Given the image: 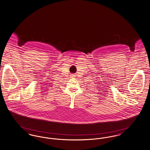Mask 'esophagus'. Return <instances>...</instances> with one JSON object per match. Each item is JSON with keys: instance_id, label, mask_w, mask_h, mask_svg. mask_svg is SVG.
<instances>
[{"instance_id": "esophagus-1", "label": "esophagus", "mask_w": 150, "mask_h": 150, "mask_svg": "<svg viewBox=\"0 0 150 150\" xmlns=\"http://www.w3.org/2000/svg\"><path fill=\"white\" fill-rule=\"evenodd\" d=\"M75 76V75L74 74H71V78H74Z\"/></svg>"}]
</instances>
